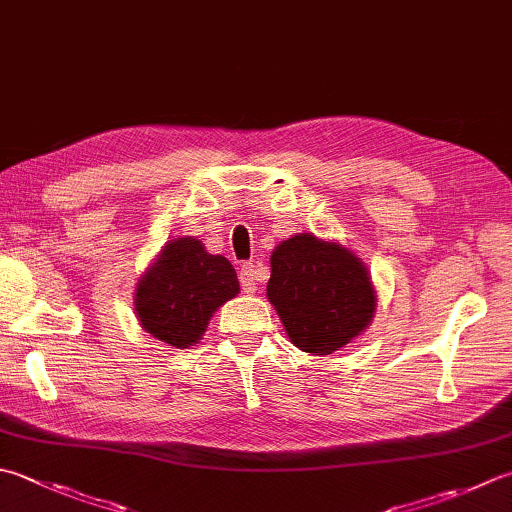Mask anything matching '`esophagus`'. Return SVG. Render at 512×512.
Listing matches in <instances>:
<instances>
[{
    "label": "esophagus",
    "instance_id": "34e87169",
    "mask_svg": "<svg viewBox=\"0 0 512 512\" xmlns=\"http://www.w3.org/2000/svg\"><path fill=\"white\" fill-rule=\"evenodd\" d=\"M259 279V266L257 264H244L239 268V284H242L244 293H255Z\"/></svg>",
    "mask_w": 512,
    "mask_h": 512
}]
</instances>
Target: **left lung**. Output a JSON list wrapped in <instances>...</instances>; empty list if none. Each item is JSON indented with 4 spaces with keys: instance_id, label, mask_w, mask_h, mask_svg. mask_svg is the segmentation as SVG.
<instances>
[{
    "instance_id": "1",
    "label": "left lung",
    "mask_w": 512,
    "mask_h": 512,
    "mask_svg": "<svg viewBox=\"0 0 512 512\" xmlns=\"http://www.w3.org/2000/svg\"><path fill=\"white\" fill-rule=\"evenodd\" d=\"M266 295L290 342L313 355H330L353 342L377 306L362 259L310 233H297L273 250Z\"/></svg>"
}]
</instances>
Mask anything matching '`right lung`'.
Masks as SVG:
<instances>
[{
  "mask_svg": "<svg viewBox=\"0 0 512 512\" xmlns=\"http://www.w3.org/2000/svg\"><path fill=\"white\" fill-rule=\"evenodd\" d=\"M239 293L233 264L206 253L193 237L168 242L135 290V313L146 333L175 348L202 339L215 310Z\"/></svg>",
  "mask_w": 512,
  "mask_h": 512,
  "instance_id": "obj_1",
  "label": "right lung"
}]
</instances>
